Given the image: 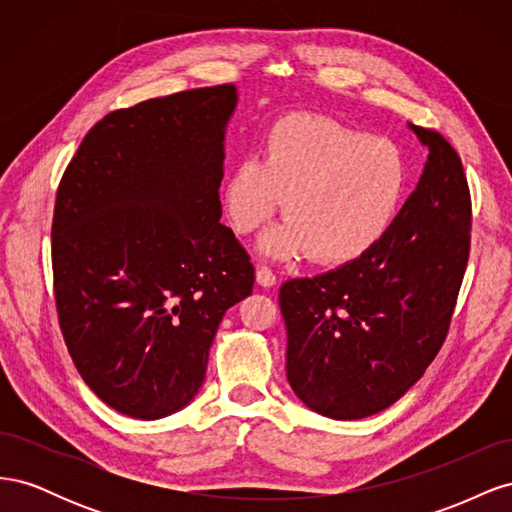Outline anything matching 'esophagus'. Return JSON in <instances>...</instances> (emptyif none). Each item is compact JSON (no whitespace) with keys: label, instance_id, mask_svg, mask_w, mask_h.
Masks as SVG:
<instances>
[{"label":"esophagus","instance_id":"34e87169","mask_svg":"<svg viewBox=\"0 0 512 512\" xmlns=\"http://www.w3.org/2000/svg\"><path fill=\"white\" fill-rule=\"evenodd\" d=\"M256 282H258L260 286L271 288V286L277 284V277H275V273H273L269 267H258V271H256Z\"/></svg>","mask_w":512,"mask_h":512}]
</instances>
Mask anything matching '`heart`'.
<instances>
[{
    "mask_svg": "<svg viewBox=\"0 0 512 512\" xmlns=\"http://www.w3.org/2000/svg\"><path fill=\"white\" fill-rule=\"evenodd\" d=\"M408 183V158L391 138L294 113L269 128L260 158L245 156L230 168L224 211L230 226L247 235L284 200L290 218L265 232L258 250L271 258L309 252L320 265H346L386 237Z\"/></svg>",
    "mask_w": 512,
    "mask_h": 512,
    "instance_id": "b5f03b06",
    "label": "heart"
}]
</instances>
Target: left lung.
<instances>
[{"label":"left lung","instance_id":"obj_1","mask_svg":"<svg viewBox=\"0 0 512 512\" xmlns=\"http://www.w3.org/2000/svg\"><path fill=\"white\" fill-rule=\"evenodd\" d=\"M429 156L386 237L333 271L280 288L286 376L307 408L354 421L425 374L442 348L470 256L472 205L457 151L408 123Z\"/></svg>","mask_w":512,"mask_h":512}]
</instances>
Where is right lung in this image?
<instances>
[{
    "mask_svg": "<svg viewBox=\"0 0 512 512\" xmlns=\"http://www.w3.org/2000/svg\"><path fill=\"white\" fill-rule=\"evenodd\" d=\"M235 85L108 113L61 177L51 228L59 327L106 406L153 421L203 386L226 309L254 267L220 224Z\"/></svg>",
    "mask_w": 512,
    "mask_h": 512,
    "instance_id": "1",
    "label": "right lung"
}]
</instances>
